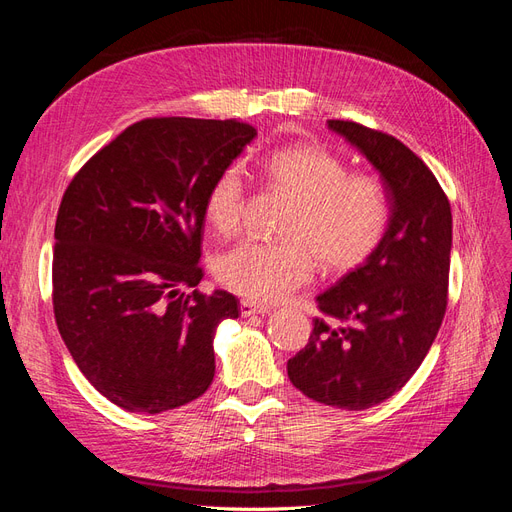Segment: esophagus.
I'll return each mask as SVG.
<instances>
[{"label": "esophagus", "instance_id": "obj_1", "mask_svg": "<svg viewBox=\"0 0 512 512\" xmlns=\"http://www.w3.org/2000/svg\"><path fill=\"white\" fill-rule=\"evenodd\" d=\"M269 312L267 305H260V303H254V301H247L243 299L241 301V316L243 318H250V316H256V314H262L265 316Z\"/></svg>", "mask_w": 512, "mask_h": 512}]
</instances>
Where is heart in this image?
<instances>
[{"label":"heart","mask_w":512,"mask_h":512,"mask_svg":"<svg viewBox=\"0 0 512 512\" xmlns=\"http://www.w3.org/2000/svg\"><path fill=\"white\" fill-rule=\"evenodd\" d=\"M271 188L290 198L280 224L282 241L245 239L213 260L218 282L254 301H277L305 284L316 269L348 271L374 254L391 222L382 185L348 175L335 153L318 145H290L262 160ZM245 173L228 164L209 185L205 215L230 235L241 222Z\"/></svg>","instance_id":"obj_1"}]
</instances>
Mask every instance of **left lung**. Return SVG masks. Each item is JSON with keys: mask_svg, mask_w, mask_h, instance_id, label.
Here are the masks:
<instances>
[{"mask_svg": "<svg viewBox=\"0 0 512 512\" xmlns=\"http://www.w3.org/2000/svg\"><path fill=\"white\" fill-rule=\"evenodd\" d=\"M380 175L391 222L354 271L316 297L337 324L314 320L288 378L309 399L367 410L421 367L446 312L453 215L438 179L397 138L352 121H327Z\"/></svg>", "mask_w": 512, "mask_h": 512, "instance_id": "8db88e82", "label": "left lung"}]
</instances>
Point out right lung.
<instances>
[{"label":"right lung","instance_id":"obj_1","mask_svg":"<svg viewBox=\"0 0 512 512\" xmlns=\"http://www.w3.org/2000/svg\"><path fill=\"white\" fill-rule=\"evenodd\" d=\"M256 130L237 119H145L72 179L55 224L53 307L94 389L128 412L160 414L203 395L226 290L203 294L205 196Z\"/></svg>","mask_w":512,"mask_h":512}]
</instances>
